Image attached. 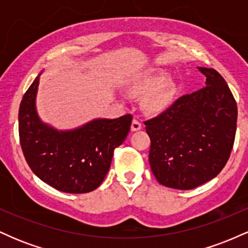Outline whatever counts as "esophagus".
Instances as JSON below:
<instances>
[{"mask_svg": "<svg viewBox=\"0 0 248 248\" xmlns=\"http://www.w3.org/2000/svg\"><path fill=\"white\" fill-rule=\"evenodd\" d=\"M141 128H142V124H141L140 119L134 118L133 121H132V126H130V129H132V132H138V130H140Z\"/></svg>", "mask_w": 248, "mask_h": 248, "instance_id": "esophagus-1", "label": "esophagus"}]
</instances>
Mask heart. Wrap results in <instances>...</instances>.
Listing matches in <instances>:
<instances>
[{"mask_svg": "<svg viewBox=\"0 0 248 248\" xmlns=\"http://www.w3.org/2000/svg\"><path fill=\"white\" fill-rule=\"evenodd\" d=\"M169 75L168 72L163 70L155 71V72H150L146 75L135 84L136 91H142V92H149V91H155L158 88L159 90L154 92L148 99L147 105L148 107L155 112H160V110L166 109V108L171 104L173 93H175V88L171 85H163L168 80ZM162 86L161 88L160 86ZM161 88L160 89L159 87Z\"/></svg>", "mask_w": 248, "mask_h": 248, "instance_id": "heart-1", "label": "heart"}]
</instances>
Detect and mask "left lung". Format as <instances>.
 Instances as JSON below:
<instances>
[{
  "label": "left lung",
  "mask_w": 248,
  "mask_h": 248,
  "mask_svg": "<svg viewBox=\"0 0 248 248\" xmlns=\"http://www.w3.org/2000/svg\"><path fill=\"white\" fill-rule=\"evenodd\" d=\"M206 86L179 96L164 112L144 121L149 163L158 183L191 190L223 170L231 155L238 108L231 90L216 70L198 67Z\"/></svg>",
  "instance_id": "8db88e82"
}]
</instances>
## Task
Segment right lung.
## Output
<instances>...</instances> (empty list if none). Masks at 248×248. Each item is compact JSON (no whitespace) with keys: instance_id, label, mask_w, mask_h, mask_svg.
<instances>
[{"instance_id":"obj_1","label":"right lung","mask_w":248,"mask_h":248,"mask_svg":"<svg viewBox=\"0 0 248 248\" xmlns=\"http://www.w3.org/2000/svg\"><path fill=\"white\" fill-rule=\"evenodd\" d=\"M38 82L36 78L19 105V143L25 161L37 177L59 191H93L106 177L114 149L127 138L132 114L98 119L75 130L58 132L37 115Z\"/></svg>"}]
</instances>
